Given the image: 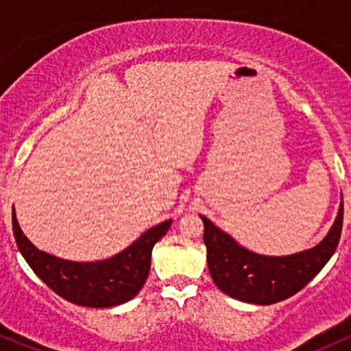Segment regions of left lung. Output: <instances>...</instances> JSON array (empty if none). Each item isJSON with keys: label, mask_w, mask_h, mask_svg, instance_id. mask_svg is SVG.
<instances>
[{"label": "left lung", "mask_w": 351, "mask_h": 351, "mask_svg": "<svg viewBox=\"0 0 351 351\" xmlns=\"http://www.w3.org/2000/svg\"><path fill=\"white\" fill-rule=\"evenodd\" d=\"M203 241L208 249V269L221 292L249 304L271 305L289 299L308 284L335 252L343 224V201L333 226L320 244L292 256H263L247 251L208 217Z\"/></svg>", "instance_id": "left-lung-1"}]
</instances>
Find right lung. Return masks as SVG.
Wrapping results in <instances>:
<instances>
[{
    "mask_svg": "<svg viewBox=\"0 0 351 351\" xmlns=\"http://www.w3.org/2000/svg\"><path fill=\"white\" fill-rule=\"evenodd\" d=\"M171 226V219L143 232L114 257L95 263H74L44 251L24 236L13 208V232L19 252L36 276L58 295L82 307L107 308L134 299L150 272L153 245Z\"/></svg>",
    "mask_w": 351,
    "mask_h": 351,
    "instance_id": "obj_1",
    "label": "right lung"
}]
</instances>
